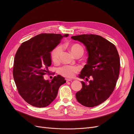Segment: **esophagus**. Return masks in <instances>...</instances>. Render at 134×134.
I'll list each match as a JSON object with an SVG mask.
<instances>
[{
	"mask_svg": "<svg viewBox=\"0 0 134 134\" xmlns=\"http://www.w3.org/2000/svg\"><path fill=\"white\" fill-rule=\"evenodd\" d=\"M72 80L71 79H66V82H71Z\"/></svg>",
	"mask_w": 134,
	"mask_h": 134,
	"instance_id": "esophagus-1",
	"label": "esophagus"
}]
</instances>
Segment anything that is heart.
<instances>
[{
  "instance_id": "1",
  "label": "heart",
  "mask_w": 134,
  "mask_h": 134,
  "mask_svg": "<svg viewBox=\"0 0 134 134\" xmlns=\"http://www.w3.org/2000/svg\"><path fill=\"white\" fill-rule=\"evenodd\" d=\"M71 51L74 55L84 53V48L79 44H73L70 46ZM63 51V47L59 45L56 46L51 52V58L52 62L57 63L60 60V56ZM80 68L78 66H71L69 65H65L59 68V73L64 77L68 78H73L75 75L80 71Z\"/></svg>"
}]
</instances>
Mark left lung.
Wrapping results in <instances>:
<instances>
[{
	"label": "left lung",
	"instance_id": "obj_1",
	"mask_svg": "<svg viewBox=\"0 0 134 134\" xmlns=\"http://www.w3.org/2000/svg\"><path fill=\"white\" fill-rule=\"evenodd\" d=\"M71 38L82 42L88 53L87 64L79 74L82 90L75 94L80 104L93 107L104 102L115 90L120 68V56L116 46L102 36L83 34Z\"/></svg>",
	"mask_w": 134,
	"mask_h": 134
}]
</instances>
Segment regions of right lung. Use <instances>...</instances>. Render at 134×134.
I'll return each instance as SVG.
<instances>
[{
  "label": "right lung",
  "instance_id": "right-lung-1",
  "mask_svg": "<svg viewBox=\"0 0 134 134\" xmlns=\"http://www.w3.org/2000/svg\"><path fill=\"white\" fill-rule=\"evenodd\" d=\"M62 35L41 34L23 42L16 52L13 69L19 94L26 102L36 107L48 106L57 96L59 88L66 82L63 76H55L51 82L44 79L49 74L50 52L60 43Z\"/></svg>",
  "mask_w": 134,
  "mask_h": 134
}]
</instances>
